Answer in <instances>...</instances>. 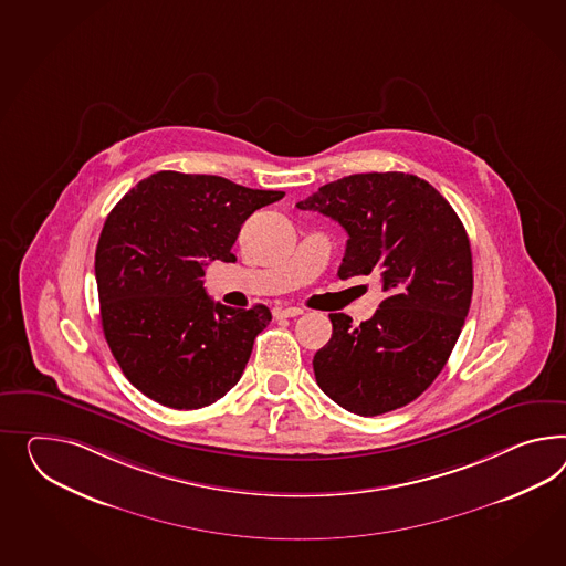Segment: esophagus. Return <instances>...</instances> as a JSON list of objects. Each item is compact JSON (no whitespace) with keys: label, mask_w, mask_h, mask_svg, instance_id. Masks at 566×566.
I'll return each instance as SVG.
<instances>
[{"label":"esophagus","mask_w":566,"mask_h":566,"mask_svg":"<svg viewBox=\"0 0 566 566\" xmlns=\"http://www.w3.org/2000/svg\"><path fill=\"white\" fill-rule=\"evenodd\" d=\"M304 314V310L302 307H279L276 310V318H297V316H302Z\"/></svg>","instance_id":"34e87169"}]
</instances>
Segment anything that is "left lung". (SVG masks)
Masks as SVG:
<instances>
[{
    "label": "left lung",
    "mask_w": 566,
    "mask_h": 566,
    "mask_svg": "<svg viewBox=\"0 0 566 566\" xmlns=\"http://www.w3.org/2000/svg\"><path fill=\"white\" fill-rule=\"evenodd\" d=\"M297 209L345 228L340 279L377 275L386 291L376 316L359 326L331 314L333 338L314 355L319 388L361 417L412 402L446 367L470 310L464 223L439 190L405 172L345 176Z\"/></svg>",
    "instance_id": "left-lung-1"
}]
</instances>
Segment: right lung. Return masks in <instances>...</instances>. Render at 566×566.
<instances>
[{
	"mask_svg": "<svg viewBox=\"0 0 566 566\" xmlns=\"http://www.w3.org/2000/svg\"><path fill=\"white\" fill-rule=\"evenodd\" d=\"M283 197L221 176L164 170L108 213L94 264L102 331L125 377L147 398L192 410L238 384L271 310L216 304L203 291L205 266L235 262L242 223Z\"/></svg>",
	"mask_w": 566,
	"mask_h": 566,
	"instance_id": "right-lung-1",
	"label": "right lung"
}]
</instances>
